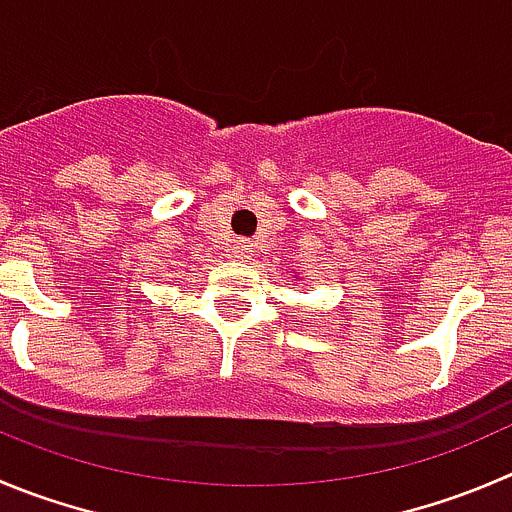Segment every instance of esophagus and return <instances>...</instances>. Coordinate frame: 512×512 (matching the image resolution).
I'll return each instance as SVG.
<instances>
[{
    "mask_svg": "<svg viewBox=\"0 0 512 512\" xmlns=\"http://www.w3.org/2000/svg\"><path fill=\"white\" fill-rule=\"evenodd\" d=\"M233 253H236V259H251L253 246L248 241H238L236 246H233Z\"/></svg>",
    "mask_w": 512,
    "mask_h": 512,
    "instance_id": "1",
    "label": "esophagus"
}]
</instances>
